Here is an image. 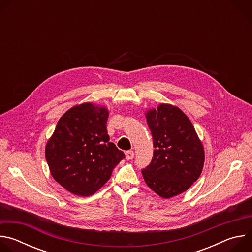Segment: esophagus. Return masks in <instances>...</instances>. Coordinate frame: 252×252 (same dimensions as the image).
Returning a JSON list of instances; mask_svg holds the SVG:
<instances>
[{
	"label": "esophagus",
	"mask_w": 252,
	"mask_h": 252,
	"mask_svg": "<svg viewBox=\"0 0 252 252\" xmlns=\"http://www.w3.org/2000/svg\"><path fill=\"white\" fill-rule=\"evenodd\" d=\"M133 157H134V153H133V151H127V152H126V158L127 160L132 159V158H133Z\"/></svg>",
	"instance_id": "esophagus-1"
}]
</instances>
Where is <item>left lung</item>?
<instances>
[{
	"label": "left lung",
	"instance_id": "left-lung-1",
	"mask_svg": "<svg viewBox=\"0 0 252 252\" xmlns=\"http://www.w3.org/2000/svg\"><path fill=\"white\" fill-rule=\"evenodd\" d=\"M154 140V157L141 170L148 187L170 198L187 191L199 177L204 150L193 125L177 106L160 103L146 113Z\"/></svg>",
	"mask_w": 252,
	"mask_h": 252
}]
</instances>
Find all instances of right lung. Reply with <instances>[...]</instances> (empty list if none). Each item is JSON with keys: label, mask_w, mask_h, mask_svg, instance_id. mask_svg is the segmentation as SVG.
I'll return each mask as SVG.
<instances>
[{"label": "right lung", "mask_w": 252, "mask_h": 252, "mask_svg": "<svg viewBox=\"0 0 252 252\" xmlns=\"http://www.w3.org/2000/svg\"><path fill=\"white\" fill-rule=\"evenodd\" d=\"M105 106L84 102L59 120L46 146V159L55 181L79 196L96 192L112 176L125 154L110 141Z\"/></svg>", "instance_id": "1"}]
</instances>
